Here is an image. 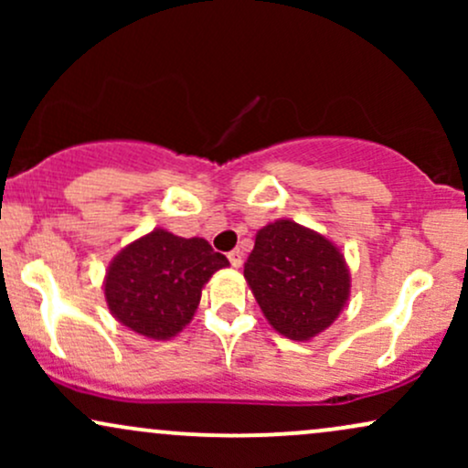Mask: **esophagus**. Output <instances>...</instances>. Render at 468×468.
Masks as SVG:
<instances>
[{"instance_id": "1", "label": "esophagus", "mask_w": 468, "mask_h": 468, "mask_svg": "<svg viewBox=\"0 0 468 468\" xmlns=\"http://www.w3.org/2000/svg\"><path fill=\"white\" fill-rule=\"evenodd\" d=\"M229 261H230V266H233V268H239L241 261H244V255H241V250L239 249L230 250L229 252Z\"/></svg>"}]
</instances>
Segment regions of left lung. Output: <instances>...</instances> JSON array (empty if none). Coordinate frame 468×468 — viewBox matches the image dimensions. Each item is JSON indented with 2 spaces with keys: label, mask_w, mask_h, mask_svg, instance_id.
Wrapping results in <instances>:
<instances>
[{
  "label": "left lung",
  "mask_w": 468,
  "mask_h": 468,
  "mask_svg": "<svg viewBox=\"0 0 468 468\" xmlns=\"http://www.w3.org/2000/svg\"><path fill=\"white\" fill-rule=\"evenodd\" d=\"M244 277L271 325L294 341L324 332L350 297V272L336 246L288 219L257 233Z\"/></svg>",
  "instance_id": "left-lung-1"
}]
</instances>
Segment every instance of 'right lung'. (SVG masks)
<instances>
[{"label":"right lung","mask_w":468,"mask_h":468,"mask_svg":"<svg viewBox=\"0 0 468 468\" xmlns=\"http://www.w3.org/2000/svg\"><path fill=\"white\" fill-rule=\"evenodd\" d=\"M229 266L207 239L155 229L122 249L105 277V299L122 325L149 338H169L191 321L202 286Z\"/></svg>","instance_id":"1"}]
</instances>
